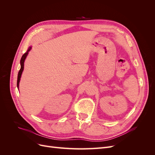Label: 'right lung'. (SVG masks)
Wrapping results in <instances>:
<instances>
[{
	"instance_id": "1",
	"label": "right lung",
	"mask_w": 155,
	"mask_h": 155,
	"mask_svg": "<svg viewBox=\"0 0 155 155\" xmlns=\"http://www.w3.org/2000/svg\"><path fill=\"white\" fill-rule=\"evenodd\" d=\"M31 47H30L28 48V50H27V51L26 53H25L24 54L22 55V58L21 59V69L19 70V72L18 73V77H17V88H18V85H19V82H20V79H21V75L22 73L23 72V70H24V63H25V61L26 58V56L28 54V51L31 50Z\"/></svg>"
}]
</instances>
